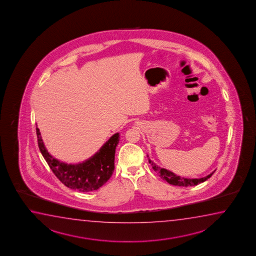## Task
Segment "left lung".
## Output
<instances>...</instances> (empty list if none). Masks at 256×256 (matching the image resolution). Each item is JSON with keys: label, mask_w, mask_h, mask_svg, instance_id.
I'll list each match as a JSON object with an SVG mask.
<instances>
[{"label": "left lung", "mask_w": 256, "mask_h": 256, "mask_svg": "<svg viewBox=\"0 0 256 256\" xmlns=\"http://www.w3.org/2000/svg\"><path fill=\"white\" fill-rule=\"evenodd\" d=\"M149 163L152 166L154 171L158 174V176L162 177L163 180L168 182V184L172 185H176V186H184V187H188V186H194V185H198L200 182L206 181L208 178L212 176V174L214 173V171L212 173L209 174L208 176L206 177H202V178H195V179H190V178H184V177L179 176H176V174L171 172L170 170H166L163 168H160L158 166L156 165L154 162H152L149 158Z\"/></svg>", "instance_id": "8db88e82"}]
</instances>
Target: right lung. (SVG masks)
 Returning <instances> with one entry per match:
<instances>
[{
	"label": "right lung",
	"mask_w": 256,
	"mask_h": 256,
	"mask_svg": "<svg viewBox=\"0 0 256 256\" xmlns=\"http://www.w3.org/2000/svg\"><path fill=\"white\" fill-rule=\"evenodd\" d=\"M36 134L40 150L48 165L56 176L68 188L82 192L96 190L110 179L114 173L115 150L120 141L118 133L110 136L94 156L78 164H67L55 158L48 152L37 126Z\"/></svg>",
	"instance_id": "1"
}]
</instances>
